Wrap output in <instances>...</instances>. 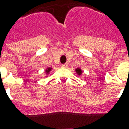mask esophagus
Listing matches in <instances>:
<instances>
[{
  "label": "esophagus",
  "mask_w": 129,
  "mask_h": 129,
  "mask_svg": "<svg viewBox=\"0 0 129 129\" xmlns=\"http://www.w3.org/2000/svg\"><path fill=\"white\" fill-rule=\"evenodd\" d=\"M67 66H68V65H67L66 63H64V64L61 65V67H62V68H66Z\"/></svg>",
  "instance_id": "34e87169"
}]
</instances>
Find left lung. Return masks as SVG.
<instances>
[{
    "label": "left lung",
    "instance_id": "left-lung-1",
    "mask_svg": "<svg viewBox=\"0 0 129 129\" xmlns=\"http://www.w3.org/2000/svg\"><path fill=\"white\" fill-rule=\"evenodd\" d=\"M76 72L77 73L78 75H81V74L82 73V70L80 68H78L76 69Z\"/></svg>",
    "mask_w": 129,
    "mask_h": 129
}]
</instances>
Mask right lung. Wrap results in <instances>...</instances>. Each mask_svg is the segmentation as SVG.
Masks as SVG:
<instances>
[{"instance_id":"1","label":"right lung","mask_w":129,"mask_h":129,"mask_svg":"<svg viewBox=\"0 0 129 129\" xmlns=\"http://www.w3.org/2000/svg\"><path fill=\"white\" fill-rule=\"evenodd\" d=\"M51 70H52L51 68H48L46 69V70H45V72H46V73H47V74H49V72H50L51 71Z\"/></svg>"}]
</instances>
